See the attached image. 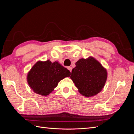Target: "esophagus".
Masks as SVG:
<instances>
[{"mask_svg": "<svg viewBox=\"0 0 134 134\" xmlns=\"http://www.w3.org/2000/svg\"><path fill=\"white\" fill-rule=\"evenodd\" d=\"M68 69L69 70H70V72H71V71H72V68H71V66H69V67L68 68Z\"/></svg>", "mask_w": 134, "mask_h": 134, "instance_id": "1", "label": "esophagus"}]
</instances>
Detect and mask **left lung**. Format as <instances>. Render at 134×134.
Instances as JSON below:
<instances>
[{"label": "left lung", "instance_id": "8db88e82", "mask_svg": "<svg viewBox=\"0 0 134 134\" xmlns=\"http://www.w3.org/2000/svg\"><path fill=\"white\" fill-rule=\"evenodd\" d=\"M72 69L70 78L81 94L90 97L98 94L107 78L106 70L93 57L80 59Z\"/></svg>", "mask_w": 134, "mask_h": 134}]
</instances>
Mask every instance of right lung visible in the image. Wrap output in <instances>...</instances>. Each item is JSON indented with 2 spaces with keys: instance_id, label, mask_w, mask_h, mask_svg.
Masks as SVG:
<instances>
[{
  "instance_id": "right-lung-1",
  "label": "right lung",
  "mask_w": 134,
  "mask_h": 134,
  "mask_svg": "<svg viewBox=\"0 0 134 134\" xmlns=\"http://www.w3.org/2000/svg\"><path fill=\"white\" fill-rule=\"evenodd\" d=\"M70 72L57 62L36 63L28 72L27 82L36 93L47 96L57 87L58 83L65 77L70 76Z\"/></svg>"
}]
</instances>
